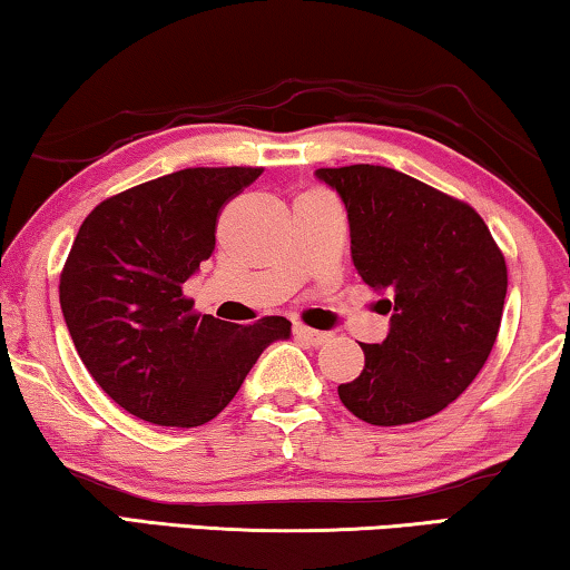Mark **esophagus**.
I'll return each instance as SVG.
<instances>
[{
    "mask_svg": "<svg viewBox=\"0 0 570 570\" xmlns=\"http://www.w3.org/2000/svg\"><path fill=\"white\" fill-rule=\"evenodd\" d=\"M293 332H295V336H298L301 342L311 344V346H321L324 342H328V334L326 332H316V328H308V326H295Z\"/></svg>",
    "mask_w": 570,
    "mask_h": 570,
    "instance_id": "esophagus-1",
    "label": "esophagus"
}]
</instances>
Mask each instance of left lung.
Wrapping results in <instances>:
<instances>
[{
	"instance_id": "8db88e82",
	"label": "left lung",
	"mask_w": 570,
	"mask_h": 570,
	"mask_svg": "<svg viewBox=\"0 0 570 570\" xmlns=\"http://www.w3.org/2000/svg\"><path fill=\"white\" fill-rule=\"evenodd\" d=\"M346 208L357 275L391 316L381 344H362L365 367L340 385L354 416L414 424L475 381L499 336L507 262L468 203L403 171L352 164L316 169Z\"/></svg>"
}]
</instances>
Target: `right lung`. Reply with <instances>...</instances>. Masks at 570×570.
<instances>
[{
    "instance_id": "obj_1",
    "label": "right lung",
    "mask_w": 570,
    "mask_h": 570,
    "mask_svg": "<svg viewBox=\"0 0 570 570\" xmlns=\"http://www.w3.org/2000/svg\"><path fill=\"white\" fill-rule=\"evenodd\" d=\"M259 167H195L112 195L89 213L61 272L59 298L97 385L144 422L200 426L238 393L291 321L200 316L183 285L216 249L224 205Z\"/></svg>"
}]
</instances>
